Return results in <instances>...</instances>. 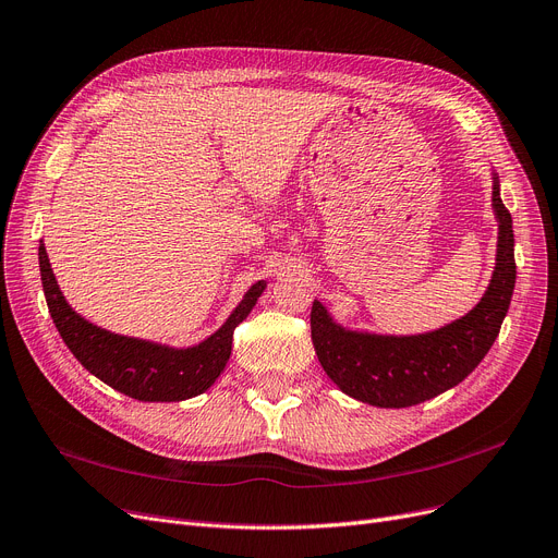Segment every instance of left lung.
<instances>
[{
	"instance_id": "obj_1",
	"label": "left lung",
	"mask_w": 558,
	"mask_h": 558,
	"mask_svg": "<svg viewBox=\"0 0 558 558\" xmlns=\"http://www.w3.org/2000/svg\"><path fill=\"white\" fill-rule=\"evenodd\" d=\"M493 208L499 221L497 265L481 302L470 314L435 331L389 337L345 329L316 300L311 339L318 362L343 393L375 408H412L460 385L493 348L515 288L512 217L493 173Z\"/></svg>"
}]
</instances>
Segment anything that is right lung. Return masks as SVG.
Returning <instances> with one entry per match:
<instances>
[{"label": "right lung", "instance_id": "1", "mask_svg": "<svg viewBox=\"0 0 558 558\" xmlns=\"http://www.w3.org/2000/svg\"><path fill=\"white\" fill-rule=\"evenodd\" d=\"M38 267L50 316L75 360L98 380L144 403H173L204 393L231 356L233 329L250 316L267 281H256L229 320L192 348H169L96 327L71 308L59 291L46 244H38Z\"/></svg>", "mask_w": 558, "mask_h": 558}]
</instances>
